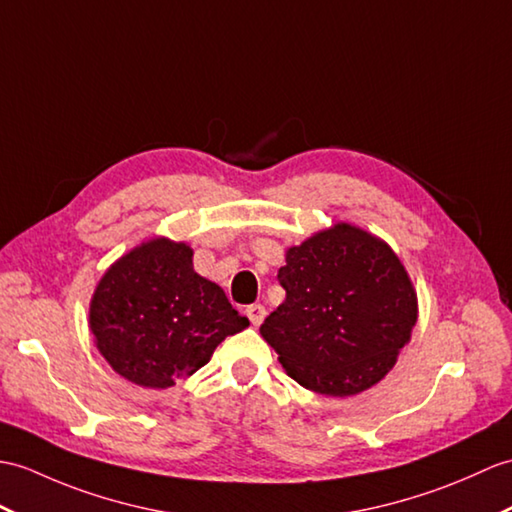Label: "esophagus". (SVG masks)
Here are the masks:
<instances>
[{
	"label": "esophagus",
	"instance_id": "obj_1",
	"mask_svg": "<svg viewBox=\"0 0 512 512\" xmlns=\"http://www.w3.org/2000/svg\"><path fill=\"white\" fill-rule=\"evenodd\" d=\"M246 316H248V320H251V323H253L255 327H259L261 320L266 318V307L259 305V303L248 305V307H246Z\"/></svg>",
	"mask_w": 512,
	"mask_h": 512
}]
</instances>
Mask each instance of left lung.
<instances>
[{
	"label": "left lung",
	"instance_id": "obj_1",
	"mask_svg": "<svg viewBox=\"0 0 512 512\" xmlns=\"http://www.w3.org/2000/svg\"><path fill=\"white\" fill-rule=\"evenodd\" d=\"M277 279L285 301L259 331L294 382L320 395L377 384L417 323V294L399 257L351 224L292 246Z\"/></svg>",
	"mask_w": 512,
	"mask_h": 512
}]
</instances>
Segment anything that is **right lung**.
<instances>
[{
    "instance_id": "obj_1",
    "label": "right lung",
    "mask_w": 512,
    "mask_h": 512,
    "mask_svg": "<svg viewBox=\"0 0 512 512\" xmlns=\"http://www.w3.org/2000/svg\"><path fill=\"white\" fill-rule=\"evenodd\" d=\"M113 371L146 388H168L205 366L218 344L248 327L220 285L194 272L192 248L150 240L109 268L89 314Z\"/></svg>"
}]
</instances>
